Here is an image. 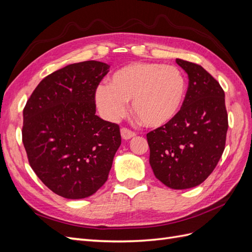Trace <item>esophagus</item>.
I'll return each instance as SVG.
<instances>
[{
    "instance_id": "34e87169",
    "label": "esophagus",
    "mask_w": 252,
    "mask_h": 252,
    "mask_svg": "<svg viewBox=\"0 0 252 252\" xmlns=\"http://www.w3.org/2000/svg\"><path fill=\"white\" fill-rule=\"evenodd\" d=\"M121 135H122V139L123 140H129L135 136V133L131 130H129L127 128H122L121 129Z\"/></svg>"
}]
</instances>
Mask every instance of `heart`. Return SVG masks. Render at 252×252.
<instances>
[{"label": "heart", "instance_id": "b5f03b06", "mask_svg": "<svg viewBox=\"0 0 252 252\" xmlns=\"http://www.w3.org/2000/svg\"><path fill=\"white\" fill-rule=\"evenodd\" d=\"M186 94V80L178 67L158 63H131L120 68L109 85L95 89L94 100L102 117L116 122L124 116L127 102L142 123L158 128L179 113Z\"/></svg>", "mask_w": 252, "mask_h": 252}]
</instances>
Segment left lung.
<instances>
[{
  "label": "left lung",
  "instance_id": "obj_1",
  "mask_svg": "<svg viewBox=\"0 0 252 252\" xmlns=\"http://www.w3.org/2000/svg\"><path fill=\"white\" fill-rule=\"evenodd\" d=\"M175 62L188 74L187 94L175 118L147 133L149 163L164 185L188 189L216 168L225 149L228 116L219 82L201 65L182 59Z\"/></svg>",
  "mask_w": 252,
  "mask_h": 252
}]
</instances>
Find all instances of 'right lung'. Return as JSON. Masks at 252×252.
<instances>
[{"label": "right lung", "mask_w": 252, "mask_h": 252, "mask_svg": "<svg viewBox=\"0 0 252 252\" xmlns=\"http://www.w3.org/2000/svg\"><path fill=\"white\" fill-rule=\"evenodd\" d=\"M109 67L85 61L61 68L40 82L23 111L29 164L65 199L95 193L107 181L121 145L119 126L95 114V89Z\"/></svg>", "instance_id": "1"}]
</instances>
